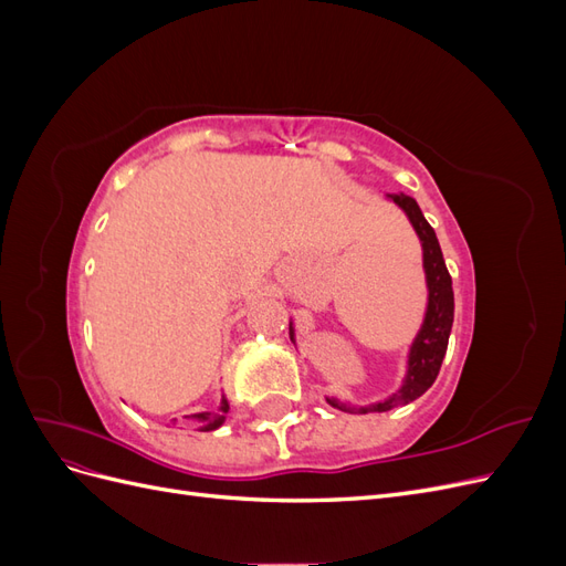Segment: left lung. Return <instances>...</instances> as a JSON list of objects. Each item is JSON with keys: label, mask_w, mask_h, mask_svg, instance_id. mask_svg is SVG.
I'll use <instances>...</instances> for the list:
<instances>
[{"label": "left lung", "mask_w": 566, "mask_h": 566, "mask_svg": "<svg viewBox=\"0 0 566 566\" xmlns=\"http://www.w3.org/2000/svg\"><path fill=\"white\" fill-rule=\"evenodd\" d=\"M391 200L397 202L399 208L406 210L410 224L416 227L420 241H422L427 287H430V304H427L422 331L418 333L413 347H410L408 375H406L401 389L397 394H391V397L382 403L361 408V413H385V410H391V408L410 403L418 397H422V394L430 389L432 382L437 380L443 354H447V347H449V335H451V325H453L451 273L447 269V262H443L437 233L430 224H427V219L422 217L418 202L413 198L406 193H391ZM328 403L339 410H347V413H354V410L358 413V408L345 406L335 399H328Z\"/></svg>", "instance_id": "left-lung-1"}]
</instances>
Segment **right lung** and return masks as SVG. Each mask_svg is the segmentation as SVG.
<instances>
[{"label":"right lung","instance_id":"1","mask_svg":"<svg viewBox=\"0 0 566 566\" xmlns=\"http://www.w3.org/2000/svg\"><path fill=\"white\" fill-rule=\"evenodd\" d=\"M227 413H229V403L221 401L217 413H198L196 418L202 422V432H210V430H217V427L227 420Z\"/></svg>","mask_w":566,"mask_h":566}]
</instances>
